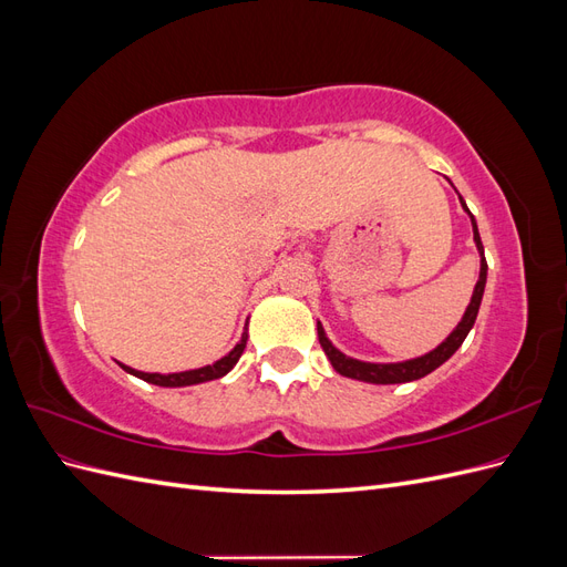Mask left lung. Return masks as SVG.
<instances>
[{"mask_svg": "<svg viewBox=\"0 0 567 567\" xmlns=\"http://www.w3.org/2000/svg\"><path fill=\"white\" fill-rule=\"evenodd\" d=\"M454 186V184H452ZM456 192V188H454ZM461 200V208L466 210V215L471 217V227H473V241H475V248L480 252V274H477V284L473 288V296H471V302L466 307V312H463L461 321L456 323V329L444 338L440 346L431 352H425L421 357H414V359H404V362H388V364H381V362H362V359H354V357H348L346 352H340L333 342L329 340V336H326L321 321H317V333H319V342L321 348L326 352V357H329L331 367L340 373L346 375V379H354V381H364V383H373V385H392V383H409V381H419L423 379V375H427L431 371H435L437 367H442L447 359L461 348V342L466 340V336L471 333L473 323H475V317H477V310H480V302H483V293H485V284H487V260H485V248H483V241H480V231H477V221L475 217L471 215L466 200Z\"/></svg>", "mask_w": 567, "mask_h": 567, "instance_id": "8db88e82", "label": "left lung"}]
</instances>
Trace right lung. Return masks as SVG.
Wrapping results in <instances>:
<instances>
[{"mask_svg":"<svg viewBox=\"0 0 567 567\" xmlns=\"http://www.w3.org/2000/svg\"><path fill=\"white\" fill-rule=\"evenodd\" d=\"M246 340H248V326L246 331L241 333V340L236 342L234 350L229 354H225L221 359H217V362L208 364V367H200V369H192V371H179V373H146V371H136L132 367H125L120 364V369H125L127 373L136 375V379H142L146 383H153V385H161V388H186V385H198V383H208V381H215V379H221V375H227L238 359H241L244 350H246Z\"/></svg>","mask_w":567,"mask_h":567,"instance_id":"right-lung-1","label":"right lung"}]
</instances>
